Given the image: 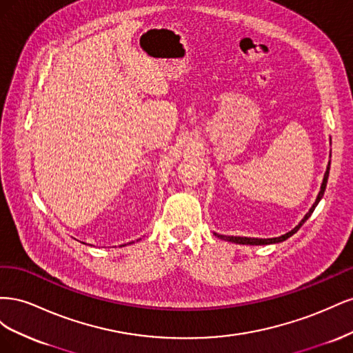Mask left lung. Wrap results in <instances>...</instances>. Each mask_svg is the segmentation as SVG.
I'll list each match as a JSON object with an SVG mask.
<instances>
[{
    "label": "left lung",
    "mask_w": 353,
    "mask_h": 353,
    "mask_svg": "<svg viewBox=\"0 0 353 353\" xmlns=\"http://www.w3.org/2000/svg\"><path fill=\"white\" fill-rule=\"evenodd\" d=\"M331 156V154H330ZM330 163H331V160L328 162V166H327V170H325V174H324V179H323V184H321V190H319V193H318V196H316V200H315V203L312 205V208L309 209V212L306 213L305 215V218L299 222V225H296L292 231H288L287 234H284V236H281V237H275V239H250V237H230V236H221V234H216L215 232V236L218 237V239H221V240H227V241H231V243H237V244H250V245H262V244H274V243H281V241H284V240H287L288 237H292L294 232H297L299 231V228H301L303 223L306 222V219L312 215V212L315 210V208H316V205L319 203V200L323 199V196H324V191H325V187H327V181H328V174H330Z\"/></svg>",
    "instance_id": "left-lung-1"
}]
</instances>
